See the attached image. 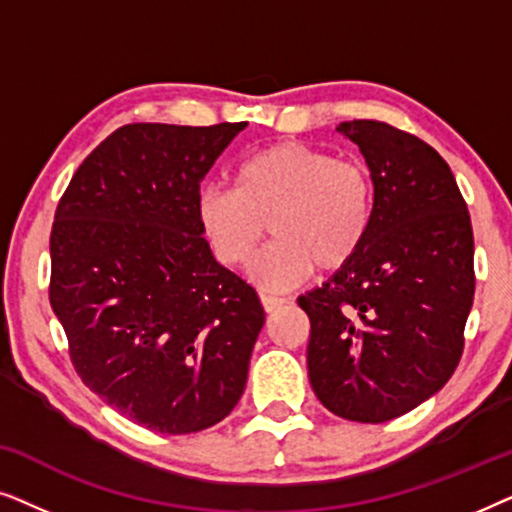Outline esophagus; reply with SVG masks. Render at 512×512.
I'll use <instances>...</instances> for the list:
<instances>
[{"label":"esophagus","mask_w":512,"mask_h":512,"mask_svg":"<svg viewBox=\"0 0 512 512\" xmlns=\"http://www.w3.org/2000/svg\"><path fill=\"white\" fill-rule=\"evenodd\" d=\"M261 303H263V310L265 312H275L282 307L286 300L284 298H277V296H261Z\"/></svg>","instance_id":"34e87169"}]
</instances>
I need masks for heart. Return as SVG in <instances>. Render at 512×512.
<instances>
[{
	"label": "heart",
	"instance_id": "obj_1",
	"mask_svg": "<svg viewBox=\"0 0 512 512\" xmlns=\"http://www.w3.org/2000/svg\"><path fill=\"white\" fill-rule=\"evenodd\" d=\"M373 181L363 165L303 142L272 144L235 170V186L205 188L198 216L216 258L242 268L263 237L275 242L251 265L265 291H289L359 256L373 223Z\"/></svg>",
	"mask_w": 512,
	"mask_h": 512
}]
</instances>
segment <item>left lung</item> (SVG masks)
<instances>
[{"label":"left lung","mask_w":512,"mask_h":512,"mask_svg":"<svg viewBox=\"0 0 512 512\" xmlns=\"http://www.w3.org/2000/svg\"><path fill=\"white\" fill-rule=\"evenodd\" d=\"M373 181L359 256L298 298L310 317L307 373L324 408L382 424L445 387L473 305V228L450 165L380 121H345Z\"/></svg>","instance_id":"left-lung-1"}]
</instances>
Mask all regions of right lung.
<instances>
[{"label":"right lung","mask_w":512,"mask_h":512,"mask_svg":"<svg viewBox=\"0 0 512 512\" xmlns=\"http://www.w3.org/2000/svg\"><path fill=\"white\" fill-rule=\"evenodd\" d=\"M247 123L123 125L69 181L51 230V307L90 391L184 436L240 401L265 324L258 293L216 261L200 181Z\"/></svg>","instance_id":"right-lung-1"}]
</instances>
